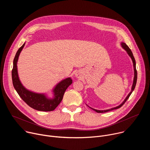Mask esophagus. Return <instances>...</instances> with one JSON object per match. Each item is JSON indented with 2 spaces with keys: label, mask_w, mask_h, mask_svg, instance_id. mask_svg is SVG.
<instances>
[{
  "label": "esophagus",
  "mask_w": 150,
  "mask_h": 150,
  "mask_svg": "<svg viewBox=\"0 0 150 150\" xmlns=\"http://www.w3.org/2000/svg\"><path fill=\"white\" fill-rule=\"evenodd\" d=\"M75 76H76V77H77V78H79V77H80V74H79V72H77V73L75 74Z\"/></svg>",
  "instance_id": "esophagus-1"
}]
</instances>
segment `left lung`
<instances>
[{
	"instance_id": "obj_1",
	"label": "left lung",
	"mask_w": 150,
	"mask_h": 150,
	"mask_svg": "<svg viewBox=\"0 0 150 150\" xmlns=\"http://www.w3.org/2000/svg\"><path fill=\"white\" fill-rule=\"evenodd\" d=\"M122 46L124 48V49L127 52V54L129 55V56L131 57L132 60V62H133V64H134V82H133V85H132V90L130 92V93L128 94V96L126 97V98H125V100H124V101H123V103L119 105V106H117L116 107V108H112V109H108V110H96V109H94L91 108H90L91 109L94 110V111H96V112L97 113H105V112H109V111H111V110H115V109H119L120 108H121V107L125 104V103L126 101V100L129 98V97H130L131 94H132V93L133 92L134 90L135 89V85H136V83H137V69H136V62H135V58L133 56V54H132V51L131 50V49L129 48V47H128L125 43H124V42H122Z\"/></svg>"
}]
</instances>
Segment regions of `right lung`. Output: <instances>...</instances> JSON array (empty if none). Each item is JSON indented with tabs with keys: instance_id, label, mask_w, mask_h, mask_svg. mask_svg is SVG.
Listing matches in <instances>:
<instances>
[{
	"instance_id": "obj_1",
	"label": "right lung",
	"mask_w": 150,
	"mask_h": 150,
	"mask_svg": "<svg viewBox=\"0 0 150 150\" xmlns=\"http://www.w3.org/2000/svg\"><path fill=\"white\" fill-rule=\"evenodd\" d=\"M25 43L18 49L13 59V65L12 70V79L13 87L20 97L31 108L38 111H53L62 100L64 93L72 83V80L68 78L59 83L54 90V98L52 100L47 98L43 94L34 93L26 90L19 79L16 65L19 55Z\"/></svg>"
}]
</instances>
